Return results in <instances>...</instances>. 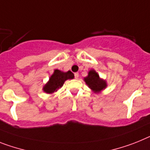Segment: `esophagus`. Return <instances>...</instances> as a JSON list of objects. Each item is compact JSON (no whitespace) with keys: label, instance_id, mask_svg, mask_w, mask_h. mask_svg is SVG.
Returning <instances> with one entry per match:
<instances>
[{"label":"esophagus","instance_id":"esophagus-1","mask_svg":"<svg viewBox=\"0 0 150 150\" xmlns=\"http://www.w3.org/2000/svg\"><path fill=\"white\" fill-rule=\"evenodd\" d=\"M79 73L78 72H76V73H75V78L76 79H79Z\"/></svg>","mask_w":150,"mask_h":150}]
</instances>
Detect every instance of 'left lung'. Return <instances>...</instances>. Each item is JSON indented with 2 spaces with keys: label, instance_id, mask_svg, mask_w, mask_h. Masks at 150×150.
I'll return each instance as SVG.
<instances>
[{
  "label": "left lung",
  "instance_id": "obj_1",
  "mask_svg": "<svg viewBox=\"0 0 150 150\" xmlns=\"http://www.w3.org/2000/svg\"><path fill=\"white\" fill-rule=\"evenodd\" d=\"M84 80H85L86 85L94 93H99L104 88H106V81L100 79L98 74L94 71V69H91L89 71L88 75L84 79Z\"/></svg>",
  "mask_w": 150,
  "mask_h": 150
}]
</instances>
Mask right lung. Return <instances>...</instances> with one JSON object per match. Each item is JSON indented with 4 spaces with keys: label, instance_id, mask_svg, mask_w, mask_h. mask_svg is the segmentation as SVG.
Listing matches in <instances>:
<instances>
[{
    "label": "right lung",
    "instance_id": "add662e5",
    "mask_svg": "<svg viewBox=\"0 0 150 150\" xmlns=\"http://www.w3.org/2000/svg\"><path fill=\"white\" fill-rule=\"evenodd\" d=\"M73 79H74V74L71 71L63 72L60 70L56 69L54 70L53 74L50 76L49 81L44 85L42 90L48 94H52L57 91L58 89L63 85L64 82L66 80Z\"/></svg>",
    "mask_w": 150,
    "mask_h": 150
}]
</instances>
